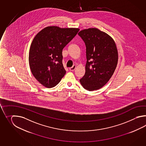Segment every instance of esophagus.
<instances>
[{"instance_id": "1", "label": "esophagus", "mask_w": 146, "mask_h": 146, "mask_svg": "<svg viewBox=\"0 0 146 146\" xmlns=\"http://www.w3.org/2000/svg\"><path fill=\"white\" fill-rule=\"evenodd\" d=\"M76 68V65H74L72 66V67H70V68H69V69L70 71H74V70H75Z\"/></svg>"}]
</instances>
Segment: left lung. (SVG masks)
<instances>
[{"label": "left lung", "mask_w": 146, "mask_h": 146, "mask_svg": "<svg viewBox=\"0 0 146 146\" xmlns=\"http://www.w3.org/2000/svg\"><path fill=\"white\" fill-rule=\"evenodd\" d=\"M78 35L86 47V72L80 82L88 91L103 87L111 78L118 62L115 42L108 34L96 28L80 31Z\"/></svg>", "instance_id": "8db88e82"}]
</instances>
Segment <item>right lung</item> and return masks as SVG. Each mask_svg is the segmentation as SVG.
Returning <instances> with one entry per match:
<instances>
[{
	"mask_svg": "<svg viewBox=\"0 0 146 146\" xmlns=\"http://www.w3.org/2000/svg\"><path fill=\"white\" fill-rule=\"evenodd\" d=\"M78 28L47 27L34 37L29 51V62L34 77L44 87L56 86L65 74L62 49L77 34Z\"/></svg>",
	"mask_w": 146,
	"mask_h": 146,
	"instance_id": "add662e5",
	"label": "right lung"
}]
</instances>
